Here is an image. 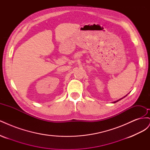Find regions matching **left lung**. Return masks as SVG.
<instances>
[{
    "instance_id": "1",
    "label": "left lung",
    "mask_w": 150,
    "mask_h": 150,
    "mask_svg": "<svg viewBox=\"0 0 150 150\" xmlns=\"http://www.w3.org/2000/svg\"><path fill=\"white\" fill-rule=\"evenodd\" d=\"M127 95H128V94H126V96H124V97H123V98H121V99H118V100H117V101H114V102H113V103H116V102H117V101H120V100H121V99H122V98H125V97H126V96H127Z\"/></svg>"
}]
</instances>
